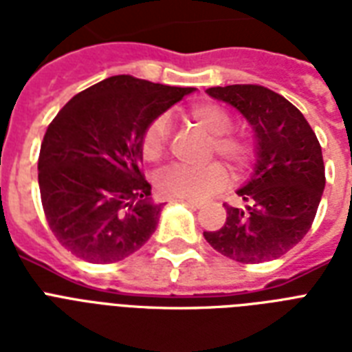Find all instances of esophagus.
Listing matches in <instances>:
<instances>
[{
	"label": "esophagus",
	"instance_id": "34e87169",
	"mask_svg": "<svg viewBox=\"0 0 352 352\" xmlns=\"http://www.w3.org/2000/svg\"><path fill=\"white\" fill-rule=\"evenodd\" d=\"M177 201H181V203H186L188 206H192V208H201L203 204L199 203V201H193V199H177Z\"/></svg>",
	"mask_w": 352,
	"mask_h": 352
}]
</instances>
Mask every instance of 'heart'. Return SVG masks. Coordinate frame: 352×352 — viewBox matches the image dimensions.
I'll return each mask as SVG.
<instances>
[{"label": "heart", "instance_id": "obj_1", "mask_svg": "<svg viewBox=\"0 0 352 352\" xmlns=\"http://www.w3.org/2000/svg\"><path fill=\"white\" fill-rule=\"evenodd\" d=\"M190 118L201 129L212 135V153H217L232 168H243L250 160L252 148L248 140L239 135L228 133L232 129L230 115L215 104H199L190 109ZM170 138V120L160 115L148 124L140 138L142 157L148 162H157L164 157ZM226 184V171L219 164H208L204 168L171 166L155 177L157 192L164 197L197 199L221 190Z\"/></svg>", "mask_w": 352, "mask_h": 352}]
</instances>
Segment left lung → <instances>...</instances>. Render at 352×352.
Segmentation results:
<instances>
[{
	"instance_id": "8db88e82",
	"label": "left lung",
	"mask_w": 352,
	"mask_h": 352,
	"mask_svg": "<svg viewBox=\"0 0 352 352\" xmlns=\"http://www.w3.org/2000/svg\"><path fill=\"white\" fill-rule=\"evenodd\" d=\"M235 107L256 133L257 160L250 181L237 190L245 206L225 204L221 230L204 239L239 263L278 259L311 230L325 188V166L316 133L296 106L254 84L206 89Z\"/></svg>"
}]
</instances>
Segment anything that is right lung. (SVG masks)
I'll use <instances>...</instances> for the list:
<instances>
[{
  "instance_id": "add662e5",
  "label": "right lung",
  "mask_w": 352,
  "mask_h": 352,
  "mask_svg": "<svg viewBox=\"0 0 352 352\" xmlns=\"http://www.w3.org/2000/svg\"><path fill=\"white\" fill-rule=\"evenodd\" d=\"M192 91L118 74L73 96L49 124L38 184L49 228L71 254L115 263L151 237L162 204L140 171V138Z\"/></svg>"
}]
</instances>
